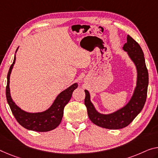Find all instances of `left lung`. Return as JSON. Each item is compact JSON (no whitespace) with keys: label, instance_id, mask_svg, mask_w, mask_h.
Returning a JSON list of instances; mask_svg holds the SVG:
<instances>
[{"label":"left lung","instance_id":"obj_1","mask_svg":"<svg viewBox=\"0 0 158 158\" xmlns=\"http://www.w3.org/2000/svg\"><path fill=\"white\" fill-rule=\"evenodd\" d=\"M122 49L127 53L134 64L137 73L136 85L127 104L112 113L102 114L96 110L91 102L89 91L85 89V104L89 119L98 127L108 129H120L127 127L141 111L147 98L148 72L141 47L131 37L127 35V42L123 45Z\"/></svg>","mask_w":158,"mask_h":158}]
</instances>
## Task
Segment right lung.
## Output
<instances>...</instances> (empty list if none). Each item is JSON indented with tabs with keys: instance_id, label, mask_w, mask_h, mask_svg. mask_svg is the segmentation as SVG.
<instances>
[{
	"instance_id": "1",
	"label": "right lung",
	"mask_w": 158,
	"mask_h": 158,
	"mask_svg": "<svg viewBox=\"0 0 158 158\" xmlns=\"http://www.w3.org/2000/svg\"><path fill=\"white\" fill-rule=\"evenodd\" d=\"M19 48V47H18ZM17 48L15 54L18 52ZM16 56L15 55L13 64L10 67L8 76H7L6 98L10 110L15 118L20 124L26 129L37 132H47L56 128L60 124L64 115L65 106L69 103L72 97L73 92L76 89L78 85L77 82L71 85L61 93H59L54 102L47 110L40 112H28L17 105L12 99L10 89V77L15 63Z\"/></svg>"
}]
</instances>
